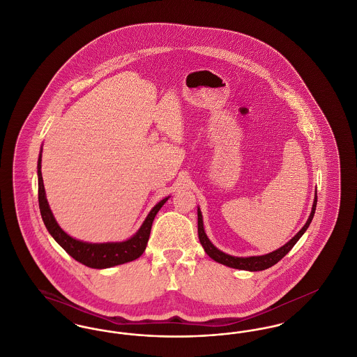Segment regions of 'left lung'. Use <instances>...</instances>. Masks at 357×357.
<instances>
[{
	"mask_svg": "<svg viewBox=\"0 0 357 357\" xmlns=\"http://www.w3.org/2000/svg\"><path fill=\"white\" fill-rule=\"evenodd\" d=\"M316 204H317V191H314V199H313V206H312V211L310 215L307 218L305 225L303 226V229L291 238L289 242H287L284 246H281L280 249L274 250L272 253L264 255H252V257H234V255H226L221 252L220 249H217L211 241L207 237L206 231L204 229V217L201 213V208L198 207V237L199 242L202 245V248L206 252V255L210 258H213L215 262H220L225 266L233 268V269H239V271H249V272H259V271H265L269 269L273 265H275L280 259H282L285 255H288L291 250V248L297 243V241L303 237V234L305 233L306 229L309 227L310 222L313 220L314 211H316Z\"/></svg>",
	"mask_w": 357,
	"mask_h": 357,
	"instance_id": "1",
	"label": "left lung"
}]
</instances>
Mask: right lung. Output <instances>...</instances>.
Masks as SVG:
<instances>
[{"instance_id":"add662e5","label":"right lung","mask_w":357,"mask_h":357,"mask_svg":"<svg viewBox=\"0 0 357 357\" xmlns=\"http://www.w3.org/2000/svg\"><path fill=\"white\" fill-rule=\"evenodd\" d=\"M41 153L43 151H40L38 162H37L38 206H40L41 218L53 239L77 262L93 269H107L121 264H127L143 255L150 238L153 218L158 214V211L162 208V206L169 201L170 197L155 204L151 211L149 213V215L146 217L144 222L142 223V226L139 227V230L132 237L126 241L92 243V242H84V241L76 239L67 234L53 217L51 207L47 201L43 175H41Z\"/></svg>"}]
</instances>
